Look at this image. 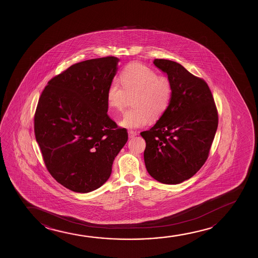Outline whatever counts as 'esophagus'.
<instances>
[{"instance_id": "obj_1", "label": "esophagus", "mask_w": 258, "mask_h": 258, "mask_svg": "<svg viewBox=\"0 0 258 258\" xmlns=\"http://www.w3.org/2000/svg\"><path fill=\"white\" fill-rule=\"evenodd\" d=\"M127 133H128V138H133L138 135V133L134 131H127Z\"/></svg>"}]
</instances>
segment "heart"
<instances>
[{"label":"heart","instance_id":"b5f03b06","mask_svg":"<svg viewBox=\"0 0 258 258\" xmlns=\"http://www.w3.org/2000/svg\"><path fill=\"white\" fill-rule=\"evenodd\" d=\"M120 78L121 84L117 80L110 84L106 99L110 107L122 110L127 97L134 95V107L127 110L120 120L123 127H145L150 119L158 120L168 109L173 95L169 78L159 76L151 68L138 62L127 65Z\"/></svg>","mask_w":258,"mask_h":258}]
</instances>
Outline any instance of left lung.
Listing matches in <instances>:
<instances>
[{"instance_id":"1","label":"left lung","mask_w":258,"mask_h":258,"mask_svg":"<svg viewBox=\"0 0 258 258\" xmlns=\"http://www.w3.org/2000/svg\"><path fill=\"white\" fill-rule=\"evenodd\" d=\"M173 86L168 109L149 131L140 133L146 142L145 166L161 183L178 184L198 173L209 157L219 124L212 92L203 78L175 61L155 59Z\"/></svg>"}]
</instances>
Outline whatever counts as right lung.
Segmentation results:
<instances>
[{"label": "right lung", "instance_id": "obj_1", "mask_svg": "<svg viewBox=\"0 0 258 258\" xmlns=\"http://www.w3.org/2000/svg\"><path fill=\"white\" fill-rule=\"evenodd\" d=\"M119 59L73 64L50 79L39 97L34 133L46 169L71 190L88 193L108 180L127 130L107 114V89Z\"/></svg>", "mask_w": 258, "mask_h": 258}]
</instances>
